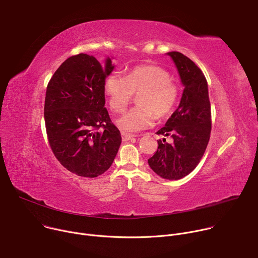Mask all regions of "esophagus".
Masks as SVG:
<instances>
[{
	"mask_svg": "<svg viewBox=\"0 0 258 258\" xmlns=\"http://www.w3.org/2000/svg\"><path fill=\"white\" fill-rule=\"evenodd\" d=\"M121 137H122V141H128L131 139H133L135 136L134 135H131V134H127V133H121Z\"/></svg>",
	"mask_w": 258,
	"mask_h": 258,
	"instance_id": "esophagus-1",
	"label": "esophagus"
}]
</instances>
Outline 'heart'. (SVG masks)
<instances>
[{"label":"heart","mask_w":258,"mask_h":258,"mask_svg":"<svg viewBox=\"0 0 258 258\" xmlns=\"http://www.w3.org/2000/svg\"><path fill=\"white\" fill-rule=\"evenodd\" d=\"M109 106L120 113L140 93L138 106L131 108L119 119L117 125L126 132H139L152 125L155 116H169L176 105L179 89L171 80L170 72L158 65L142 64L131 68L126 77L117 73L110 75L104 84Z\"/></svg>","instance_id":"b5f03b06"}]
</instances>
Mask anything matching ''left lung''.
Returning <instances> with one entry per match:
<instances>
[{"instance_id": "obj_1", "label": "left lung", "mask_w": 258, "mask_h": 258, "mask_svg": "<svg viewBox=\"0 0 258 258\" xmlns=\"http://www.w3.org/2000/svg\"><path fill=\"white\" fill-rule=\"evenodd\" d=\"M167 54L175 63L185 88L177 109L156 133L171 137L173 142L157 141V151L148 163L159 176L179 179L193 171L204 155L211 132V106L201 69L179 52Z\"/></svg>"}]
</instances>
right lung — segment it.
<instances>
[{"label":"right lung","mask_w":258,"mask_h":258,"mask_svg":"<svg viewBox=\"0 0 258 258\" xmlns=\"http://www.w3.org/2000/svg\"><path fill=\"white\" fill-rule=\"evenodd\" d=\"M114 66L93 56L67 58L46 92L47 138L57 160L70 172L96 177L111 166L121 143L105 105L104 84Z\"/></svg>","instance_id":"add662e5"}]
</instances>
